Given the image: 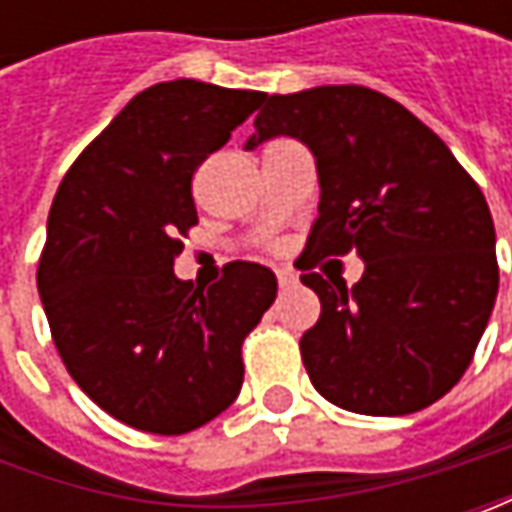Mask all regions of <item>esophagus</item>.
Listing matches in <instances>:
<instances>
[{
  "label": "esophagus",
  "instance_id": "obj_1",
  "mask_svg": "<svg viewBox=\"0 0 512 512\" xmlns=\"http://www.w3.org/2000/svg\"><path fill=\"white\" fill-rule=\"evenodd\" d=\"M276 279H279V287H282V290H285V287L296 285V273H293V270H287V267L276 270Z\"/></svg>",
  "mask_w": 512,
  "mask_h": 512
}]
</instances>
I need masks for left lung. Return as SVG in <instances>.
I'll return each instance as SVG.
<instances>
[{
  "mask_svg": "<svg viewBox=\"0 0 512 512\" xmlns=\"http://www.w3.org/2000/svg\"><path fill=\"white\" fill-rule=\"evenodd\" d=\"M262 102L245 148L293 136L319 168V219L299 259L302 285L322 302L299 342L313 387L364 416H404L442 399L473 362L499 293L482 187L379 90L325 85ZM350 249L365 259L353 288L312 273Z\"/></svg>",
  "mask_w": 512,
  "mask_h": 512,
  "instance_id": "obj_1",
  "label": "left lung"
}]
</instances>
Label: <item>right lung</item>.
Listing matches in <instances>:
<instances>
[{"mask_svg":"<svg viewBox=\"0 0 512 512\" xmlns=\"http://www.w3.org/2000/svg\"><path fill=\"white\" fill-rule=\"evenodd\" d=\"M262 90L196 79L133 96L70 165L53 196L36 285L62 362L128 427L182 436L242 390V344L276 299V276L230 262L213 287L173 273L199 225L193 173Z\"/></svg>","mask_w":512,"mask_h":512,"instance_id":"add662e5","label":"right lung"}]
</instances>
